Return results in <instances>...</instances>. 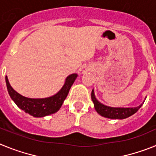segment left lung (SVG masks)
Returning <instances> with one entry per match:
<instances>
[{"mask_svg":"<svg viewBox=\"0 0 156 156\" xmlns=\"http://www.w3.org/2000/svg\"><path fill=\"white\" fill-rule=\"evenodd\" d=\"M91 99L94 102L95 110L97 111L98 113L101 115V116L108 118V119H123L128 118L130 115H133L138 111L139 108L142 106V104L137 107H133V108H115V107H110L103 105L99 101L97 100L96 97L94 95V89L91 92Z\"/></svg>","mask_w":156,"mask_h":156,"instance_id":"left-lung-1","label":"left lung"}]
</instances>
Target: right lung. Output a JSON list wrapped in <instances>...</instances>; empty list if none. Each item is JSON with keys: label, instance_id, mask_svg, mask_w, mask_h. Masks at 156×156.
<instances>
[{"label": "right lung", "instance_id": "1", "mask_svg": "<svg viewBox=\"0 0 156 156\" xmlns=\"http://www.w3.org/2000/svg\"><path fill=\"white\" fill-rule=\"evenodd\" d=\"M77 76L78 75L76 73L68 76L61 90L55 94L44 98H30L24 97L12 87L7 76H5V81L11 98L19 108L32 116L44 117L55 113L60 109Z\"/></svg>", "mask_w": 156, "mask_h": 156}]
</instances>
